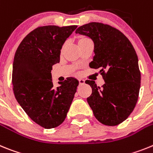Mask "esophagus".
Here are the masks:
<instances>
[{"mask_svg": "<svg viewBox=\"0 0 153 153\" xmlns=\"http://www.w3.org/2000/svg\"><path fill=\"white\" fill-rule=\"evenodd\" d=\"M78 82H79V85H84L85 84V80H83V79H79V80H78Z\"/></svg>", "mask_w": 153, "mask_h": 153, "instance_id": "1", "label": "esophagus"}]
</instances>
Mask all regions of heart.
<instances>
[{
    "mask_svg": "<svg viewBox=\"0 0 153 153\" xmlns=\"http://www.w3.org/2000/svg\"><path fill=\"white\" fill-rule=\"evenodd\" d=\"M91 42V40H90V38H88V37H86V36H79L78 38V46L81 45H82V44L87 43V42ZM65 45H64L62 47V49H61V51H62H62H63V49L65 48Z\"/></svg>",
    "mask_w": 153,
    "mask_h": 153,
    "instance_id": "1",
    "label": "heart"
}]
</instances>
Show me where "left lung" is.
<instances>
[{"mask_svg": "<svg viewBox=\"0 0 153 153\" xmlns=\"http://www.w3.org/2000/svg\"><path fill=\"white\" fill-rule=\"evenodd\" d=\"M94 42L91 68L100 69L105 83L102 88L86 80L92 92L87 102L95 117L102 124L114 126L132 112L139 98L141 74L138 56L129 40L108 25L91 22L75 30Z\"/></svg>", "mask_w": 153, "mask_h": 153, "instance_id": "8db88e82", "label": "left lung"}]
</instances>
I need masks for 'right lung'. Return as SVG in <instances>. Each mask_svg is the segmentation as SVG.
Here are the masks:
<instances>
[{"mask_svg":"<svg viewBox=\"0 0 153 153\" xmlns=\"http://www.w3.org/2000/svg\"><path fill=\"white\" fill-rule=\"evenodd\" d=\"M77 25L38 27L18 46L13 62L14 96L34 123L45 128L60 126L71 106L78 81L69 77L54 88L52 66L60 62L62 45Z\"/></svg>","mask_w":153,"mask_h":153,"instance_id":"right-lung-1","label":"right lung"}]
</instances>
